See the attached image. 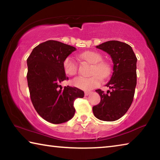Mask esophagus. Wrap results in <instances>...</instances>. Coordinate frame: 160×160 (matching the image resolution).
<instances>
[{
    "instance_id": "obj_1",
    "label": "esophagus",
    "mask_w": 160,
    "mask_h": 160,
    "mask_svg": "<svg viewBox=\"0 0 160 160\" xmlns=\"http://www.w3.org/2000/svg\"><path fill=\"white\" fill-rule=\"evenodd\" d=\"M90 94H91V92H89V91L85 92V96H88Z\"/></svg>"
}]
</instances>
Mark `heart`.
<instances>
[{
	"label": "heart",
	"instance_id": "b5f03b06",
	"mask_svg": "<svg viewBox=\"0 0 160 160\" xmlns=\"http://www.w3.org/2000/svg\"><path fill=\"white\" fill-rule=\"evenodd\" d=\"M78 56L84 61L92 64L90 77H77L72 80V84L76 88L83 90H90L96 88L100 84V78L107 79L111 74L112 68L107 61H102V56L94 51H85L79 53ZM63 68L67 75L72 76L78 72V64L72 56H68L63 63Z\"/></svg>",
	"mask_w": 160,
	"mask_h": 160
}]
</instances>
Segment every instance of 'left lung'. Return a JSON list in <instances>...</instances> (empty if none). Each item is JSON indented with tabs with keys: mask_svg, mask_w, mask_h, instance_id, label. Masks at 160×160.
<instances>
[{
	"mask_svg": "<svg viewBox=\"0 0 160 160\" xmlns=\"http://www.w3.org/2000/svg\"><path fill=\"white\" fill-rule=\"evenodd\" d=\"M97 48L109 54L113 67L112 78L106 85L111 90H96L101 101L93 107V113L99 120L114 121L125 114L133 100L137 58L131 46L119 41L106 42Z\"/></svg>",
	"mask_w": 160,
	"mask_h": 160,
	"instance_id": "8db88e82",
	"label": "left lung"
}]
</instances>
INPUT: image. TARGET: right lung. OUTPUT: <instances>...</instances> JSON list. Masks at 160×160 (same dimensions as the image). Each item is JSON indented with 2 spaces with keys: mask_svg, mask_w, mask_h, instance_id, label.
Returning <instances> with one entry per match:
<instances>
[{
  "mask_svg": "<svg viewBox=\"0 0 160 160\" xmlns=\"http://www.w3.org/2000/svg\"><path fill=\"white\" fill-rule=\"evenodd\" d=\"M75 50L72 46L48 40L37 46L27 60V79L32 104L39 115L51 123L71 119L75 112L74 101L84 97L80 89L61 85L68 80L63 61Z\"/></svg>",
  "mask_w": 160,
  "mask_h": 160,
  "instance_id": "add662e5",
  "label": "right lung"
}]
</instances>
